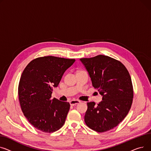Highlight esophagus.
Wrapping results in <instances>:
<instances>
[{
	"label": "esophagus",
	"mask_w": 151,
	"mask_h": 151,
	"mask_svg": "<svg viewBox=\"0 0 151 151\" xmlns=\"http://www.w3.org/2000/svg\"><path fill=\"white\" fill-rule=\"evenodd\" d=\"M80 102H81V101H80L74 99V100H72V101H70V105L74 106V105H76L79 104Z\"/></svg>",
	"instance_id": "1"
}]
</instances>
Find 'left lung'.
<instances>
[{
  "label": "left lung",
  "mask_w": 151,
  "mask_h": 151,
  "mask_svg": "<svg viewBox=\"0 0 151 151\" xmlns=\"http://www.w3.org/2000/svg\"><path fill=\"white\" fill-rule=\"evenodd\" d=\"M91 78L93 86L102 96L97 105L87 102L85 122L97 132L113 129L125 118L133 101L134 91L130 76L121 62L99 55L80 59Z\"/></svg>",
  "instance_id": "8db88e82"
}]
</instances>
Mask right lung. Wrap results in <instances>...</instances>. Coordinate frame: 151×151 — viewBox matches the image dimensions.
Instances as JSON below:
<instances>
[{
	"label": "right lung",
	"instance_id": "right-lung-1",
	"mask_svg": "<svg viewBox=\"0 0 151 151\" xmlns=\"http://www.w3.org/2000/svg\"><path fill=\"white\" fill-rule=\"evenodd\" d=\"M75 59L54 56L35 58L24 69L18 86L19 101L25 117L43 132L51 133L63 126L70 104L52 99L53 87H57L66 70Z\"/></svg>",
	"mask_w": 151,
	"mask_h": 151
}]
</instances>
